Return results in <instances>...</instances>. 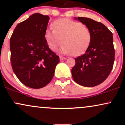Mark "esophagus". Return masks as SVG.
Wrapping results in <instances>:
<instances>
[{"instance_id":"esophagus-1","label":"esophagus","mask_w":125,"mask_h":125,"mask_svg":"<svg viewBox=\"0 0 125 125\" xmlns=\"http://www.w3.org/2000/svg\"><path fill=\"white\" fill-rule=\"evenodd\" d=\"M59 58H60V60H61V61H62V60H64V59H66L65 58V57L61 56H60Z\"/></svg>"}]
</instances>
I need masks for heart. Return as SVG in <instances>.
<instances>
[{"mask_svg":"<svg viewBox=\"0 0 125 125\" xmlns=\"http://www.w3.org/2000/svg\"><path fill=\"white\" fill-rule=\"evenodd\" d=\"M51 26L52 29L44 31V37L52 51H56L62 42V53L78 56L83 53L91 43L92 35L90 29L80 21L59 19L53 21Z\"/></svg>","mask_w":125,"mask_h":125,"instance_id":"1","label":"heart"}]
</instances>
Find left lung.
Here are the masks:
<instances>
[{
    "instance_id": "obj_1",
    "label": "left lung",
    "mask_w": 125,
    "mask_h": 125,
    "mask_svg": "<svg viewBox=\"0 0 125 125\" xmlns=\"http://www.w3.org/2000/svg\"><path fill=\"white\" fill-rule=\"evenodd\" d=\"M77 19L90 29L92 39L85 53L74 58L72 74L77 84L95 86L106 79L113 69L115 55L113 34L99 21L82 17Z\"/></svg>"
}]
</instances>
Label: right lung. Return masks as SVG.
Wrapping results in <instances>:
<instances>
[{
    "label": "right lung",
    "mask_w": 125,
    "mask_h": 125,
    "mask_svg": "<svg viewBox=\"0 0 125 125\" xmlns=\"http://www.w3.org/2000/svg\"><path fill=\"white\" fill-rule=\"evenodd\" d=\"M49 21L48 16L33 14L16 26L10 39L13 71L23 84L31 88L40 89L50 83L60 61L44 39Z\"/></svg>",
    "instance_id": "right-lung-1"
}]
</instances>
